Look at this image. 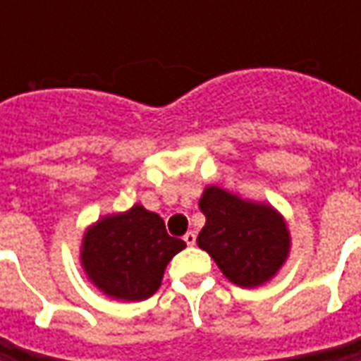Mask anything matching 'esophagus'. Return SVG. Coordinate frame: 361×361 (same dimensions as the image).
<instances>
[{"label":"esophagus","instance_id":"1","mask_svg":"<svg viewBox=\"0 0 361 361\" xmlns=\"http://www.w3.org/2000/svg\"><path fill=\"white\" fill-rule=\"evenodd\" d=\"M183 239H185V243H187L188 247H192V245L197 243V235H195V231H188V233L185 235V237H183Z\"/></svg>","mask_w":361,"mask_h":361}]
</instances>
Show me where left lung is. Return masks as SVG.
<instances>
[{"label":"left lung","instance_id":"left-lung-1","mask_svg":"<svg viewBox=\"0 0 361 361\" xmlns=\"http://www.w3.org/2000/svg\"><path fill=\"white\" fill-rule=\"evenodd\" d=\"M204 227L199 247L215 259L223 275L241 287L269 281L289 253V231L269 204L241 201L219 187L204 188L199 201Z\"/></svg>","mask_w":361,"mask_h":361}]
</instances>
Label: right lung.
<instances>
[{
    "mask_svg": "<svg viewBox=\"0 0 361 361\" xmlns=\"http://www.w3.org/2000/svg\"><path fill=\"white\" fill-rule=\"evenodd\" d=\"M187 243L171 237L157 213L134 204L130 211L104 216L82 243V265L106 295L126 301L150 298L169 261Z\"/></svg>",
    "mask_w": 361,
    "mask_h": 361,
    "instance_id": "obj_1",
    "label": "right lung"
}]
</instances>
